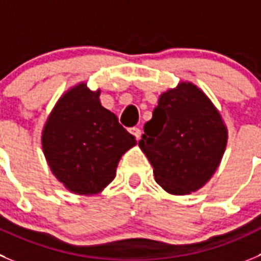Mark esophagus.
Masks as SVG:
<instances>
[{
    "label": "esophagus",
    "mask_w": 261,
    "mask_h": 261,
    "mask_svg": "<svg viewBox=\"0 0 261 261\" xmlns=\"http://www.w3.org/2000/svg\"><path fill=\"white\" fill-rule=\"evenodd\" d=\"M130 133L135 136L136 140H140V138H142V130H140V128L133 127V128H130Z\"/></svg>",
    "instance_id": "34e87169"
}]
</instances>
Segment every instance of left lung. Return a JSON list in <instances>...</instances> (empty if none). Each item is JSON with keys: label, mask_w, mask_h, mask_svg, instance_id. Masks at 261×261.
Segmentation results:
<instances>
[{"label": "left lung", "mask_w": 261, "mask_h": 261, "mask_svg": "<svg viewBox=\"0 0 261 261\" xmlns=\"http://www.w3.org/2000/svg\"><path fill=\"white\" fill-rule=\"evenodd\" d=\"M228 127L215 104L191 81L160 95L139 147L149 160L155 182L174 196L203 188L221 162Z\"/></svg>", "instance_id": "left-lung-1"}]
</instances>
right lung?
<instances>
[{"mask_svg":"<svg viewBox=\"0 0 261 261\" xmlns=\"http://www.w3.org/2000/svg\"><path fill=\"white\" fill-rule=\"evenodd\" d=\"M41 145L51 172L70 193L96 196L116 177L118 162L136 145L135 136L100 103V89L82 81L51 109Z\"/></svg>","mask_w":261,"mask_h":261,"instance_id":"obj_1","label":"right lung"}]
</instances>
